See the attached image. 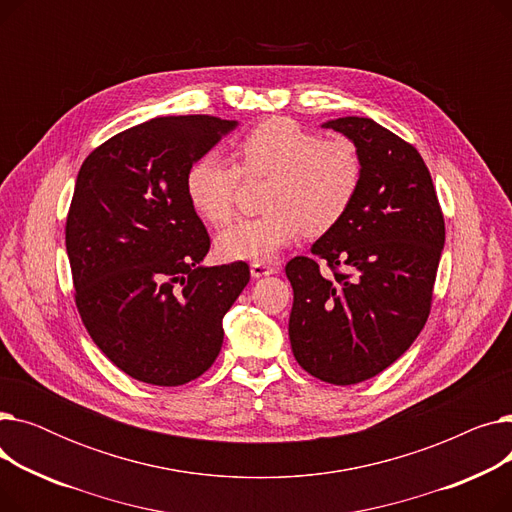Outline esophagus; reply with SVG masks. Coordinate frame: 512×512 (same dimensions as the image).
<instances>
[{"label":"esophagus","mask_w":512,"mask_h":512,"mask_svg":"<svg viewBox=\"0 0 512 512\" xmlns=\"http://www.w3.org/2000/svg\"><path fill=\"white\" fill-rule=\"evenodd\" d=\"M278 272V267L267 263V261H253L251 263V276L253 278H263V276H272Z\"/></svg>","instance_id":"esophagus-1"}]
</instances>
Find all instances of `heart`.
Listing matches in <instances>:
<instances>
[{
  "label": "heart",
  "mask_w": 512,
  "mask_h": 512,
  "mask_svg": "<svg viewBox=\"0 0 512 512\" xmlns=\"http://www.w3.org/2000/svg\"><path fill=\"white\" fill-rule=\"evenodd\" d=\"M236 168L218 155L193 161L184 176L191 207L211 226L234 218L240 174L270 178L265 215L242 220L215 238V253L226 261L274 259L303 230L319 236L351 209L361 184V157L346 139H321L286 118L253 128L234 149Z\"/></svg>",
  "instance_id": "heart-1"
}]
</instances>
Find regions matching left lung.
I'll return each instance as SVG.
<instances>
[{
  "instance_id": "obj_1",
  "label": "left lung",
  "mask_w": 512,
  "mask_h": 512,
  "mask_svg": "<svg viewBox=\"0 0 512 512\" xmlns=\"http://www.w3.org/2000/svg\"><path fill=\"white\" fill-rule=\"evenodd\" d=\"M351 139L361 184L344 218L313 242V257L286 263L294 303L288 336L313 378L351 386L390 367L423 330L444 215L419 151L371 118L324 124ZM324 258L334 277H321Z\"/></svg>"
}]
</instances>
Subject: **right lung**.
I'll return each mask as SVG.
<instances>
[{"instance_id":"add662e5","label":"right lung","mask_w":512,"mask_h":512,"mask_svg":"<svg viewBox=\"0 0 512 512\" xmlns=\"http://www.w3.org/2000/svg\"><path fill=\"white\" fill-rule=\"evenodd\" d=\"M236 126L153 118L99 145L76 176L66 220L76 307L101 353L139 382L182 386L205 373L249 284L245 261L201 265L209 234L184 191L193 161Z\"/></svg>"}]
</instances>
